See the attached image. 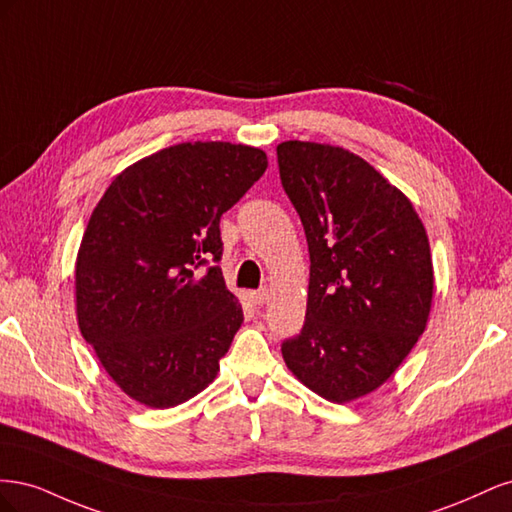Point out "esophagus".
I'll use <instances>...</instances> for the list:
<instances>
[{
  "mask_svg": "<svg viewBox=\"0 0 512 512\" xmlns=\"http://www.w3.org/2000/svg\"><path fill=\"white\" fill-rule=\"evenodd\" d=\"M269 288H262V290H254L250 297H252V303L254 305H265L269 301Z\"/></svg>",
  "mask_w": 512,
  "mask_h": 512,
  "instance_id": "obj_1",
  "label": "esophagus"
}]
</instances>
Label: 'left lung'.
Returning <instances> with one entry per match:
<instances>
[{
  "mask_svg": "<svg viewBox=\"0 0 512 512\" xmlns=\"http://www.w3.org/2000/svg\"><path fill=\"white\" fill-rule=\"evenodd\" d=\"M277 164L312 260L303 329L282 356L309 391L348 404L389 380L427 327V232L410 198L344 147L286 141Z\"/></svg>",
  "mask_w": 512,
  "mask_h": 512,
  "instance_id": "obj_1",
  "label": "left lung"
}]
</instances>
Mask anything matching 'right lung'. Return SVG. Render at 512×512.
Masks as SVG:
<instances>
[{"label": "right lung", "mask_w": 512, "mask_h": 512, "mask_svg": "<svg viewBox=\"0 0 512 512\" xmlns=\"http://www.w3.org/2000/svg\"><path fill=\"white\" fill-rule=\"evenodd\" d=\"M267 153L179 143L130 164L91 213L74 267L76 320L119 389L175 408L215 380L243 322L220 267V218L267 170Z\"/></svg>", "instance_id": "right-lung-1"}]
</instances>
